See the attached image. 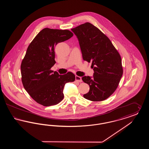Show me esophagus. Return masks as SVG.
I'll return each mask as SVG.
<instances>
[{"label":"esophagus","instance_id":"34e87169","mask_svg":"<svg viewBox=\"0 0 149 149\" xmlns=\"http://www.w3.org/2000/svg\"><path fill=\"white\" fill-rule=\"evenodd\" d=\"M75 80L76 81H77L78 82H82V79H81V77H79V76H75Z\"/></svg>","mask_w":149,"mask_h":149}]
</instances>
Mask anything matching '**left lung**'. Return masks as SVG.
<instances>
[{
	"label": "left lung",
	"mask_w": 149,
	"mask_h": 149,
	"mask_svg": "<svg viewBox=\"0 0 149 149\" xmlns=\"http://www.w3.org/2000/svg\"><path fill=\"white\" fill-rule=\"evenodd\" d=\"M71 31L78 37L83 60L92 63L94 71L93 78H82L90 87L83 96L93 102L104 100L115 92L122 76L120 55L109 38L89 22Z\"/></svg>",
	"instance_id": "obj_1"
}]
</instances>
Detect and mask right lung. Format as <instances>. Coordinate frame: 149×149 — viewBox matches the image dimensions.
<instances>
[{
    "instance_id": "1",
    "label": "right lung",
    "mask_w": 149,
    "mask_h": 149,
    "mask_svg": "<svg viewBox=\"0 0 149 149\" xmlns=\"http://www.w3.org/2000/svg\"><path fill=\"white\" fill-rule=\"evenodd\" d=\"M72 36L68 29H43L29 45L22 61L23 85L32 98L43 106L60 103L64 98L65 84L75 80L71 72L61 75L51 70L56 63L55 46Z\"/></svg>"
}]
</instances>
